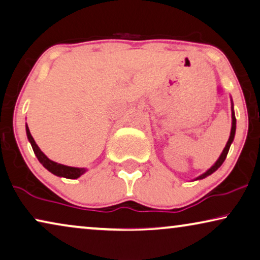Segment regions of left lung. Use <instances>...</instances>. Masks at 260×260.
Returning a JSON list of instances; mask_svg holds the SVG:
<instances>
[{"mask_svg":"<svg viewBox=\"0 0 260 260\" xmlns=\"http://www.w3.org/2000/svg\"><path fill=\"white\" fill-rule=\"evenodd\" d=\"M236 121H237V120H236V116H235V112L232 111V128H231V134H230V139H229L228 144H226V146H225L224 151H222L221 155L219 156V159L217 160V162H215L214 165L210 168V170L206 171V172H205L204 174H202V175H200V177L197 178V180H198V179H204V178L208 177V175L212 174V173H213V172L217 171L218 168L222 165V162L225 161L226 156H228V153H229L230 146H231L232 141H233V139H235V134H236Z\"/></svg>","mask_w":260,"mask_h":260,"instance_id":"left-lung-1","label":"left lung"}]
</instances>
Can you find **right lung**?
<instances>
[{"instance_id":"1","label":"right lung","mask_w":260,"mask_h":260,"mask_svg":"<svg viewBox=\"0 0 260 260\" xmlns=\"http://www.w3.org/2000/svg\"><path fill=\"white\" fill-rule=\"evenodd\" d=\"M25 131H27V137L28 140L30 141L32 151H34L36 158L39 159V161L45 166L49 172H52L53 174L57 175V177H63L67 179H76L79 178L80 175H82L86 172V168H76V167H69L61 165V164H57L55 161H52V160L47 158V156L43 154V152L39 148V146L36 145L34 139H32L30 132H29L28 126H25Z\"/></svg>"}]
</instances>
